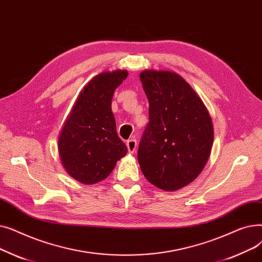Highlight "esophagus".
Listing matches in <instances>:
<instances>
[{"mask_svg":"<svg viewBox=\"0 0 262 262\" xmlns=\"http://www.w3.org/2000/svg\"><path fill=\"white\" fill-rule=\"evenodd\" d=\"M126 145H127V149L129 153H134L136 148H137V141L135 139H130L126 142Z\"/></svg>","mask_w":262,"mask_h":262,"instance_id":"esophagus-1","label":"esophagus"}]
</instances>
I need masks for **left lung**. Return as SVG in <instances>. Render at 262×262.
<instances>
[{"label":"left lung","instance_id":"1","mask_svg":"<svg viewBox=\"0 0 262 262\" xmlns=\"http://www.w3.org/2000/svg\"><path fill=\"white\" fill-rule=\"evenodd\" d=\"M140 79L149 122L139 143L138 161L150 184L174 191L194 181L207 162L213 143L211 118L178 74L146 70Z\"/></svg>","mask_w":262,"mask_h":262}]
</instances>
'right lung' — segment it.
Masks as SVG:
<instances>
[{"label":"right lung","instance_id":"obj_1","mask_svg":"<svg viewBox=\"0 0 262 262\" xmlns=\"http://www.w3.org/2000/svg\"><path fill=\"white\" fill-rule=\"evenodd\" d=\"M127 74L118 70L94 77L79 94L59 136L62 166L82 184L105 180L127 152L112 112L114 92Z\"/></svg>","mask_w":262,"mask_h":262}]
</instances>
